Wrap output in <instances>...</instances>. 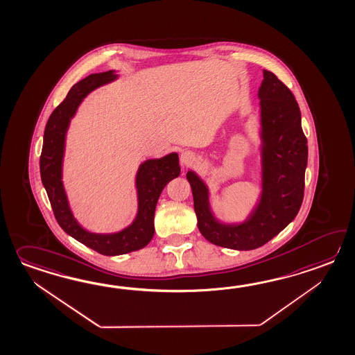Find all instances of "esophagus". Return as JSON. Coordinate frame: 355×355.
Wrapping results in <instances>:
<instances>
[{
    "mask_svg": "<svg viewBox=\"0 0 355 355\" xmlns=\"http://www.w3.org/2000/svg\"><path fill=\"white\" fill-rule=\"evenodd\" d=\"M180 159H181V163L183 166H192L196 162V155L189 150H184V151H182Z\"/></svg>",
    "mask_w": 355,
    "mask_h": 355,
    "instance_id": "34e87169",
    "label": "esophagus"
}]
</instances>
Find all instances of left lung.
Listing matches in <instances>:
<instances>
[{
    "instance_id": "1",
    "label": "left lung",
    "mask_w": 355,
    "mask_h": 355,
    "mask_svg": "<svg viewBox=\"0 0 355 355\" xmlns=\"http://www.w3.org/2000/svg\"><path fill=\"white\" fill-rule=\"evenodd\" d=\"M259 98L262 195L248 219L241 224L216 220L205 183L187 172L198 230L213 245L238 251L259 248L277 236L297 216L304 195L308 146L300 105L291 89L268 70H263Z\"/></svg>"
}]
</instances>
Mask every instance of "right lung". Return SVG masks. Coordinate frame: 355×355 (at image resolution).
<instances>
[{
    "label": "right lung",
    "instance_id": "right-lung-1",
    "mask_svg": "<svg viewBox=\"0 0 355 355\" xmlns=\"http://www.w3.org/2000/svg\"><path fill=\"white\" fill-rule=\"evenodd\" d=\"M116 71L92 73L70 89L69 94L48 119L40 154V178L60 227L72 238L101 254L119 256L134 252L148 245L154 236V214L159 196L166 183L181 173L178 154L172 153L160 159L144 162L136 174L139 210L134 223L112 234L90 233L73 218L62 183L64 139L81 101L96 87L116 80Z\"/></svg>",
    "mask_w": 355,
    "mask_h": 355
}]
</instances>
